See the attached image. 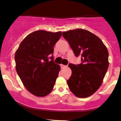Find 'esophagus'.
<instances>
[{"mask_svg":"<svg viewBox=\"0 0 121 121\" xmlns=\"http://www.w3.org/2000/svg\"><path fill=\"white\" fill-rule=\"evenodd\" d=\"M60 67H61V68H65V67H67V66L65 65H63V64H61Z\"/></svg>","mask_w":121,"mask_h":121,"instance_id":"1","label":"esophagus"}]
</instances>
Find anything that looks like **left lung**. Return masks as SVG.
Returning <instances> with one entry per match:
<instances>
[{
	"label": "left lung",
	"instance_id": "8db88e82",
	"mask_svg": "<svg viewBox=\"0 0 121 121\" xmlns=\"http://www.w3.org/2000/svg\"><path fill=\"white\" fill-rule=\"evenodd\" d=\"M63 36L82 61L68 65L72 70L68 87L78 97H89L99 89L108 68L107 49L100 38L83 29L63 32Z\"/></svg>",
	"mask_w": 121,
	"mask_h": 121
}]
</instances>
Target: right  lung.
<instances>
[{
    "label": "right lung",
    "instance_id": "1",
    "mask_svg": "<svg viewBox=\"0 0 121 121\" xmlns=\"http://www.w3.org/2000/svg\"><path fill=\"white\" fill-rule=\"evenodd\" d=\"M61 32L39 30L31 33L21 42L15 53L16 68L26 89L38 97L52 91L60 70L54 63V46Z\"/></svg>",
    "mask_w": 121,
    "mask_h": 121
}]
</instances>
